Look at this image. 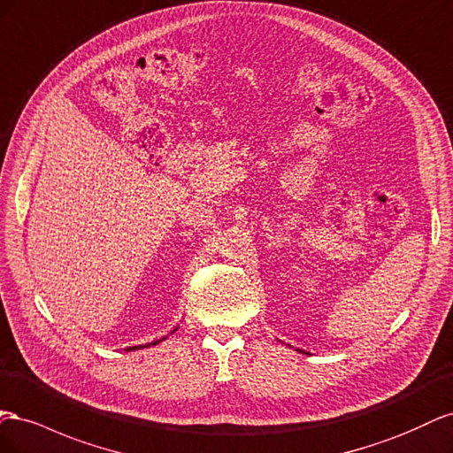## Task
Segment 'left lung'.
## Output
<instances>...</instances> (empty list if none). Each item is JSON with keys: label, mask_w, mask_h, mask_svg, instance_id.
<instances>
[{"label": "left lung", "mask_w": 453, "mask_h": 453, "mask_svg": "<svg viewBox=\"0 0 453 453\" xmlns=\"http://www.w3.org/2000/svg\"><path fill=\"white\" fill-rule=\"evenodd\" d=\"M298 351H300V349H298ZM300 353H302V351H300Z\"/></svg>", "instance_id": "8db88e82"}]
</instances>
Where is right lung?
<instances>
[{"label": "right lung", "mask_w": 453, "mask_h": 453, "mask_svg": "<svg viewBox=\"0 0 453 453\" xmlns=\"http://www.w3.org/2000/svg\"><path fill=\"white\" fill-rule=\"evenodd\" d=\"M176 330V328H174ZM174 330L171 332V334H174ZM163 340H166V338H161V340H155V342H151V343H146V345H134V347H127V351H136V349H144V347H151V345H157V343H161Z\"/></svg>", "instance_id": "add662e5"}]
</instances>
